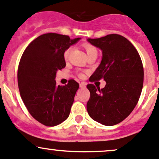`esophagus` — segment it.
<instances>
[{
	"label": "esophagus",
	"mask_w": 159,
	"mask_h": 159,
	"mask_svg": "<svg viewBox=\"0 0 159 159\" xmlns=\"http://www.w3.org/2000/svg\"><path fill=\"white\" fill-rule=\"evenodd\" d=\"M85 87H86V84H85L84 82H81V83H80V88H84Z\"/></svg>",
	"instance_id": "1"
}]
</instances>
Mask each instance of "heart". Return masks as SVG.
Segmentation results:
<instances>
[{"label": "heart", "mask_w": 159, "mask_h": 159, "mask_svg": "<svg viewBox=\"0 0 159 159\" xmlns=\"http://www.w3.org/2000/svg\"><path fill=\"white\" fill-rule=\"evenodd\" d=\"M83 47H84L85 51H86L88 56L92 54V53H93V52H97L96 48H95L94 46H92V45H91V44H88V43H85V44L83 45ZM71 49H72V48L69 47V48H68V49H67L66 51H65L64 55H63V56H64L65 60H68V57H69L70 53H71ZM78 75H79V77H81V78H84V75L83 74V73H79Z\"/></svg>", "instance_id": "heart-1"}]
</instances>
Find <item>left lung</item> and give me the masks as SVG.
<instances>
[{
  "mask_svg": "<svg viewBox=\"0 0 159 159\" xmlns=\"http://www.w3.org/2000/svg\"><path fill=\"white\" fill-rule=\"evenodd\" d=\"M88 41L103 53L101 64L89 81L103 78L107 84L102 89L93 84L87 85L91 93L87 110L101 124H118L131 113L141 95L144 79L141 58L134 46L120 35L110 34Z\"/></svg>",
  "mask_w": 159,
  "mask_h": 159,
  "instance_id": "left-lung-1",
  "label": "left lung"
}]
</instances>
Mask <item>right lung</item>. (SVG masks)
Segmentation results:
<instances>
[{
	"label": "right lung",
	"mask_w": 159,
	"mask_h": 159,
	"mask_svg": "<svg viewBox=\"0 0 159 159\" xmlns=\"http://www.w3.org/2000/svg\"><path fill=\"white\" fill-rule=\"evenodd\" d=\"M80 38L46 33L23 52L17 71L20 93L35 120L46 126L60 124L68 117L79 84L74 79L64 86L56 84V71L66 67L65 51Z\"/></svg>",
	"instance_id": "right-lung-1"
}]
</instances>
